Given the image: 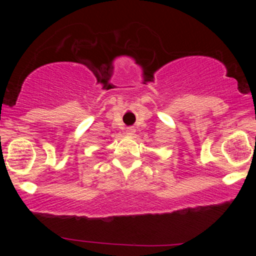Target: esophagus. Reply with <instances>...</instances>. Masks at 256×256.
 I'll return each mask as SVG.
<instances>
[{"label": "esophagus", "instance_id": "esophagus-1", "mask_svg": "<svg viewBox=\"0 0 256 256\" xmlns=\"http://www.w3.org/2000/svg\"><path fill=\"white\" fill-rule=\"evenodd\" d=\"M125 131H126V134H128V136H133V134L136 133V128H134L133 126H128V128H126Z\"/></svg>", "mask_w": 256, "mask_h": 256}]
</instances>
